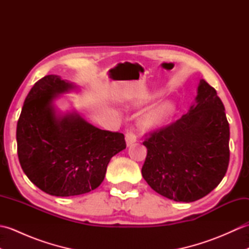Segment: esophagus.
Instances as JSON below:
<instances>
[{"mask_svg":"<svg viewBox=\"0 0 249 249\" xmlns=\"http://www.w3.org/2000/svg\"><path fill=\"white\" fill-rule=\"evenodd\" d=\"M125 140H126V144H127V146H130L137 141V137L134 133H131V131H127L125 135Z\"/></svg>","mask_w":249,"mask_h":249,"instance_id":"1","label":"esophagus"}]
</instances>
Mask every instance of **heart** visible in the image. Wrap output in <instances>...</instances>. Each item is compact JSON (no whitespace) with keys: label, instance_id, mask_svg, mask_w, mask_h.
<instances>
[{"label":"heart","instance_id":"1","mask_svg":"<svg viewBox=\"0 0 249 249\" xmlns=\"http://www.w3.org/2000/svg\"><path fill=\"white\" fill-rule=\"evenodd\" d=\"M161 91H156L152 93L147 100H154L161 96ZM177 110V105L172 100H162V102L156 104L154 107L141 115L140 118V126L144 129H154L160 127L162 124L171 118Z\"/></svg>","mask_w":249,"mask_h":249}]
</instances>
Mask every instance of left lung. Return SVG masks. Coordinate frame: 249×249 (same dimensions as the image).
Listing matches in <instances>:
<instances>
[{"instance_id": "left-lung-1", "label": "left lung", "mask_w": 249, "mask_h": 249, "mask_svg": "<svg viewBox=\"0 0 249 249\" xmlns=\"http://www.w3.org/2000/svg\"><path fill=\"white\" fill-rule=\"evenodd\" d=\"M230 129L216 89L200 79L188 112L143 144L142 177L156 193L177 202L203 198L224 178L229 165Z\"/></svg>"}]
</instances>
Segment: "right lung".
Wrapping results in <instances>:
<instances>
[{
    "label": "right lung",
    "instance_id": "add662e5",
    "mask_svg": "<svg viewBox=\"0 0 249 249\" xmlns=\"http://www.w3.org/2000/svg\"><path fill=\"white\" fill-rule=\"evenodd\" d=\"M76 89L60 76L41 78L26 96L17 124L21 168L32 183L56 197L97 188L111 158L126 147L123 134L95 127L75 110L57 111L55 100Z\"/></svg>",
    "mask_w": 249,
    "mask_h": 249
}]
</instances>
